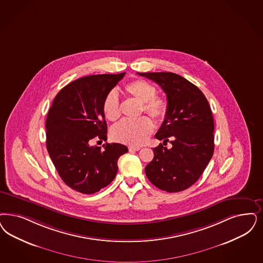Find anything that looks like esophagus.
Segmentation results:
<instances>
[{
  "label": "esophagus",
  "mask_w": 263,
  "mask_h": 263,
  "mask_svg": "<svg viewBox=\"0 0 263 263\" xmlns=\"http://www.w3.org/2000/svg\"><path fill=\"white\" fill-rule=\"evenodd\" d=\"M140 148H141L140 146H133V145L128 146V149H129L130 152H138Z\"/></svg>",
  "instance_id": "1"
}]
</instances>
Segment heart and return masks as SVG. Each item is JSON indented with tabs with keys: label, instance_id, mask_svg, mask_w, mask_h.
Returning <instances> with one entry per match:
<instances>
[{
	"label": "heart",
	"instance_id": "b5f03b06",
	"mask_svg": "<svg viewBox=\"0 0 263 263\" xmlns=\"http://www.w3.org/2000/svg\"><path fill=\"white\" fill-rule=\"evenodd\" d=\"M127 95L142 103L141 110L157 121H163L168 114V102L162 96L155 95V87L145 80L128 82L124 86ZM105 117L110 121H116L120 117L118 94L109 92L103 103ZM154 129L152 120L146 117L123 120L112 128L111 137L115 141L126 145H141L146 141Z\"/></svg>",
	"mask_w": 263,
	"mask_h": 263
}]
</instances>
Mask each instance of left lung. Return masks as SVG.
Returning a JSON list of instances; mask_svg holds the SVG:
<instances>
[{
  "instance_id": "left-lung-1",
  "label": "left lung",
  "mask_w": 263,
  "mask_h": 263,
  "mask_svg": "<svg viewBox=\"0 0 263 263\" xmlns=\"http://www.w3.org/2000/svg\"><path fill=\"white\" fill-rule=\"evenodd\" d=\"M161 86L168 114L155 138L173 145L154 147L145 175L159 190L179 192L199 179L214 154V118L203 92L181 76L170 72H137Z\"/></svg>"
}]
</instances>
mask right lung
<instances>
[{
	"instance_id": "right-lung-1",
	"label": "right lung",
	"mask_w": 263,
	"mask_h": 263,
	"mask_svg": "<svg viewBox=\"0 0 263 263\" xmlns=\"http://www.w3.org/2000/svg\"><path fill=\"white\" fill-rule=\"evenodd\" d=\"M125 72L83 77L56 95L46 118V148L64 182L83 194L109 185L118 173V158L126 145H91L93 139L107 140L103 111L106 96Z\"/></svg>"
}]
</instances>
